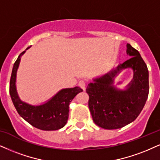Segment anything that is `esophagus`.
I'll return each mask as SVG.
<instances>
[{"instance_id":"esophagus-1","label":"esophagus","mask_w":160,"mask_h":160,"mask_svg":"<svg viewBox=\"0 0 160 160\" xmlns=\"http://www.w3.org/2000/svg\"><path fill=\"white\" fill-rule=\"evenodd\" d=\"M78 86L80 87L81 88H82V89H83V90H84L85 89V86H86V82H84V81H83V80H81L79 82H78Z\"/></svg>"}]
</instances>
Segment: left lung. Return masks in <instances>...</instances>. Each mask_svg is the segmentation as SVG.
<instances>
[{
    "label": "left lung",
    "instance_id": "8db88e82",
    "mask_svg": "<svg viewBox=\"0 0 160 160\" xmlns=\"http://www.w3.org/2000/svg\"><path fill=\"white\" fill-rule=\"evenodd\" d=\"M127 54L131 58L108 73L94 79L86 89L88 106L96 125L107 130L121 128L138 117L149 92L148 70L138 50L127 44ZM126 68H131L134 78L125 90L113 86L114 78Z\"/></svg>",
    "mask_w": 160,
    "mask_h": 160
}]
</instances>
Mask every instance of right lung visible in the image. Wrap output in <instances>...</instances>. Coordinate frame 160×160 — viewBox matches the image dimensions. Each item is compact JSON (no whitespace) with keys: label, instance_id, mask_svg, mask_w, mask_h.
<instances>
[{"label":"right lung","instance_id":"obj_1","mask_svg":"<svg viewBox=\"0 0 160 160\" xmlns=\"http://www.w3.org/2000/svg\"><path fill=\"white\" fill-rule=\"evenodd\" d=\"M24 52L25 51H23L19 55L12 71L9 94L14 106L19 115L33 127L43 131L61 129L68 122L70 103L77 94L82 92V89L78 87L62 89L50 100L41 105L33 106L22 102L17 93L15 82L21 57Z\"/></svg>","mask_w":160,"mask_h":160}]
</instances>
